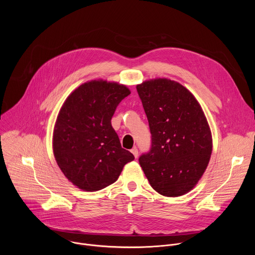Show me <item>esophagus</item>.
<instances>
[{"label":"esophagus","instance_id":"1","mask_svg":"<svg viewBox=\"0 0 255 255\" xmlns=\"http://www.w3.org/2000/svg\"><path fill=\"white\" fill-rule=\"evenodd\" d=\"M131 152H132V154L134 155V157H135V158H137V157H138V149H137L136 147H133V148L131 149Z\"/></svg>","mask_w":255,"mask_h":255}]
</instances>
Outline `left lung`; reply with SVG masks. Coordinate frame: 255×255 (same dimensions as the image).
Here are the masks:
<instances>
[{
  "mask_svg": "<svg viewBox=\"0 0 255 255\" xmlns=\"http://www.w3.org/2000/svg\"><path fill=\"white\" fill-rule=\"evenodd\" d=\"M136 89L151 133L150 151L139 163L158 194L183 196L198 184L212 153L202 107L188 89L168 79L145 81Z\"/></svg>",
  "mask_w": 255,
  "mask_h": 255,
  "instance_id": "obj_1",
  "label": "left lung"
}]
</instances>
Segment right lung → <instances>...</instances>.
<instances>
[{"mask_svg":"<svg viewBox=\"0 0 255 255\" xmlns=\"http://www.w3.org/2000/svg\"><path fill=\"white\" fill-rule=\"evenodd\" d=\"M130 93L124 85L95 80L63 103L53 130V153L65 177L79 189L96 192L112 185L134 159L111 124L117 106Z\"/></svg>","mask_w":255,"mask_h":255,"instance_id":"add662e5","label":"right lung"}]
</instances>
